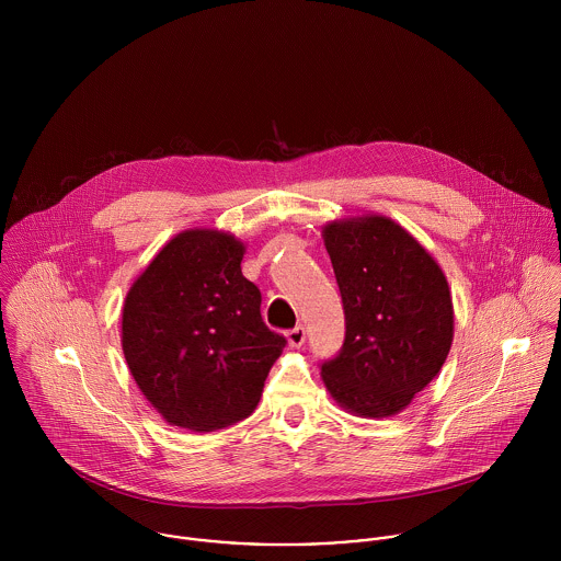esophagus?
<instances>
[{"instance_id":"esophagus-1","label":"esophagus","mask_w":561,"mask_h":561,"mask_svg":"<svg viewBox=\"0 0 561 561\" xmlns=\"http://www.w3.org/2000/svg\"><path fill=\"white\" fill-rule=\"evenodd\" d=\"M305 339H307V332H305L302 325H296V328H291V330L287 332V343H289L291 347H302V345H305Z\"/></svg>"}]
</instances>
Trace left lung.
<instances>
[{"instance_id":"8db88e82","label":"left lung","mask_w":561,"mask_h":561,"mask_svg":"<svg viewBox=\"0 0 561 561\" xmlns=\"http://www.w3.org/2000/svg\"><path fill=\"white\" fill-rule=\"evenodd\" d=\"M345 311V341L321 365L343 410L401 412L440 371L454 341V305L436 259L401 225L365 214L321 227Z\"/></svg>"}]
</instances>
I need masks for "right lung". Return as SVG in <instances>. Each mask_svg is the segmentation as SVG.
I'll list each match as a JSON object with an SVG mask.
<instances>
[{
    "instance_id": "1",
    "label": "right lung",
    "mask_w": 561,
    "mask_h": 561,
    "mask_svg": "<svg viewBox=\"0 0 561 561\" xmlns=\"http://www.w3.org/2000/svg\"><path fill=\"white\" fill-rule=\"evenodd\" d=\"M243 252L231 233L183 231L127 291L123 354L170 425L214 432L250 416L287 343L261 320V294L241 274Z\"/></svg>"
}]
</instances>
